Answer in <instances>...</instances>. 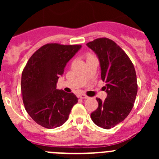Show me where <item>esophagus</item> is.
<instances>
[{
    "instance_id": "1",
    "label": "esophagus",
    "mask_w": 159,
    "mask_h": 159,
    "mask_svg": "<svg viewBox=\"0 0 159 159\" xmlns=\"http://www.w3.org/2000/svg\"><path fill=\"white\" fill-rule=\"evenodd\" d=\"M79 97H80V98H81V99H87V98H89V96H87V95H86V94H80Z\"/></svg>"
}]
</instances>
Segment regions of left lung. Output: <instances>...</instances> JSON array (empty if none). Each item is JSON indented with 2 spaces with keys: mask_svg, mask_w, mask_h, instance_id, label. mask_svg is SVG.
Instances as JSON below:
<instances>
[{
  "mask_svg": "<svg viewBox=\"0 0 159 159\" xmlns=\"http://www.w3.org/2000/svg\"><path fill=\"white\" fill-rule=\"evenodd\" d=\"M87 45L98 57L108 94L104 102L96 98L98 107L91 118L98 127L109 129L124 121L134 106L138 91L135 70L127 54L109 38H97Z\"/></svg>",
  "mask_w": 159,
  "mask_h": 159,
  "instance_id": "obj_1",
  "label": "left lung"
}]
</instances>
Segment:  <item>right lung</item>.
Listing matches in <instances>:
<instances>
[{"label": "right lung", "instance_id": "obj_1", "mask_svg": "<svg viewBox=\"0 0 159 159\" xmlns=\"http://www.w3.org/2000/svg\"><path fill=\"white\" fill-rule=\"evenodd\" d=\"M81 45L50 43L37 50L21 75V94L30 118L42 127L54 129L68 120L78 98L73 93L57 89L59 76Z\"/></svg>", "mask_w": 159, "mask_h": 159}]
</instances>
